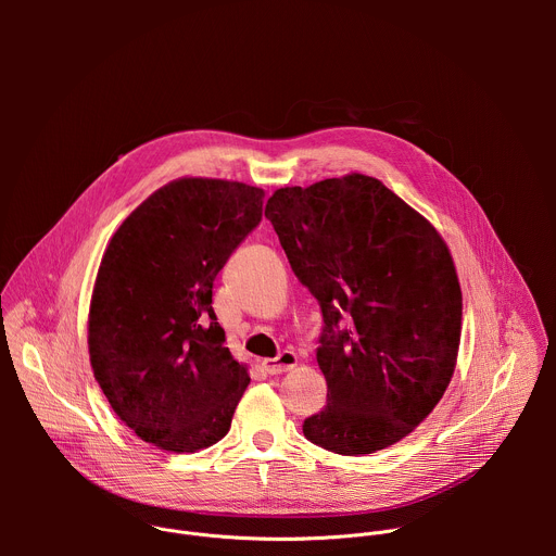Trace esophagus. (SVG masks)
Returning <instances> with one entry per match:
<instances>
[{"instance_id": "1", "label": "esophagus", "mask_w": 556, "mask_h": 556, "mask_svg": "<svg viewBox=\"0 0 556 556\" xmlns=\"http://www.w3.org/2000/svg\"><path fill=\"white\" fill-rule=\"evenodd\" d=\"M294 365H296V354H294L292 350H283L277 358H266V361L262 363V367H264L268 374H273V376L283 374V371H290Z\"/></svg>"}]
</instances>
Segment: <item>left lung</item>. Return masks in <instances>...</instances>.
I'll return each instance as SVG.
<instances>
[{
  "instance_id": "1",
  "label": "left lung",
  "mask_w": 556,
  "mask_h": 556,
  "mask_svg": "<svg viewBox=\"0 0 556 556\" xmlns=\"http://www.w3.org/2000/svg\"><path fill=\"white\" fill-rule=\"evenodd\" d=\"M266 217L324 314L316 363L328 405L303 435L339 455L403 440L440 403L457 361L462 290L440 232L363 174L277 189Z\"/></svg>"
}]
</instances>
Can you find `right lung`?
Returning a JSON list of instances; mask_svg holds the SVG:
<instances>
[{
	"mask_svg": "<svg viewBox=\"0 0 556 556\" xmlns=\"http://www.w3.org/2000/svg\"><path fill=\"white\" fill-rule=\"evenodd\" d=\"M264 191L180 178L118 226L99 266L88 319L94 378L144 442L195 453L219 442L244 389L213 312V281L262 222Z\"/></svg>",
	"mask_w": 556,
	"mask_h": 556,
	"instance_id": "right-lung-1",
	"label": "right lung"
}]
</instances>
